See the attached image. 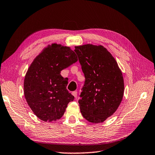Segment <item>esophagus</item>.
<instances>
[{"instance_id":"esophagus-1","label":"esophagus","mask_w":155,"mask_h":155,"mask_svg":"<svg viewBox=\"0 0 155 155\" xmlns=\"http://www.w3.org/2000/svg\"><path fill=\"white\" fill-rule=\"evenodd\" d=\"M71 94H72L73 96H74L75 98H76L77 96H78V92L77 91H73Z\"/></svg>"}]
</instances>
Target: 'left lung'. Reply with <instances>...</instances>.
<instances>
[{
  "label": "left lung",
  "instance_id": "obj_1",
  "mask_svg": "<svg viewBox=\"0 0 155 155\" xmlns=\"http://www.w3.org/2000/svg\"><path fill=\"white\" fill-rule=\"evenodd\" d=\"M85 81L78 101L81 114L92 123L103 122L122 100L123 75L116 61L101 45L75 47Z\"/></svg>",
  "mask_w": 155,
  "mask_h": 155
}]
</instances>
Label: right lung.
<instances>
[{"label": "right lung", "instance_id": "obj_1", "mask_svg": "<svg viewBox=\"0 0 155 155\" xmlns=\"http://www.w3.org/2000/svg\"><path fill=\"white\" fill-rule=\"evenodd\" d=\"M78 61L68 47L56 43L34 59L24 80V95L32 111L45 122L59 120L74 97L66 89L68 78L60 71Z\"/></svg>", "mask_w": 155, "mask_h": 155}]
</instances>
